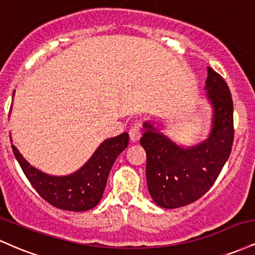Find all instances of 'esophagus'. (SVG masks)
Listing matches in <instances>:
<instances>
[{"label":"esophagus","mask_w":255,"mask_h":255,"mask_svg":"<svg viewBox=\"0 0 255 255\" xmlns=\"http://www.w3.org/2000/svg\"><path fill=\"white\" fill-rule=\"evenodd\" d=\"M140 135H141V129H140L139 124L131 125V127L129 129V137H130L131 142H136L137 140H139Z\"/></svg>","instance_id":"esophagus-1"}]
</instances>
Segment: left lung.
<instances>
[{
  "instance_id": "obj_1",
  "label": "left lung",
  "mask_w": 255,
  "mask_h": 255,
  "mask_svg": "<svg viewBox=\"0 0 255 255\" xmlns=\"http://www.w3.org/2000/svg\"><path fill=\"white\" fill-rule=\"evenodd\" d=\"M206 99L212 108L211 129L201 142L178 145L162 131V125L146 121L140 145L146 151V181L151 198L163 209L194 203L217 180L234 141L233 99L223 78L207 67Z\"/></svg>"
}]
</instances>
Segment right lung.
I'll return each instance as SVG.
<instances>
[{
  "label": "right lung",
  "instance_id": "right-lung-1",
  "mask_svg": "<svg viewBox=\"0 0 255 255\" xmlns=\"http://www.w3.org/2000/svg\"><path fill=\"white\" fill-rule=\"evenodd\" d=\"M128 140L129 135L126 131L104 140L80 169L63 176L49 175L34 168L15 145H11V148L26 177L44 200L57 209L80 212L89 211L101 201L111 166L128 146ZM10 141L13 144L11 137Z\"/></svg>",
  "mask_w": 255,
  "mask_h": 255
}]
</instances>
